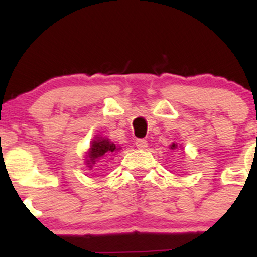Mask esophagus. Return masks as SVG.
<instances>
[{
	"instance_id": "34e87169",
	"label": "esophagus",
	"mask_w": 257,
	"mask_h": 257,
	"mask_svg": "<svg viewBox=\"0 0 257 257\" xmlns=\"http://www.w3.org/2000/svg\"><path fill=\"white\" fill-rule=\"evenodd\" d=\"M135 145H137L138 149L145 150L147 147V141L145 140V139H138V140L135 141Z\"/></svg>"
}]
</instances>
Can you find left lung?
<instances>
[{"instance_id": "left-lung-1", "label": "left lung", "mask_w": 257, "mask_h": 257, "mask_svg": "<svg viewBox=\"0 0 257 257\" xmlns=\"http://www.w3.org/2000/svg\"><path fill=\"white\" fill-rule=\"evenodd\" d=\"M170 149H172V150L178 149V145H176V144H173V145H170Z\"/></svg>"}]
</instances>
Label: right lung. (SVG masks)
Segmentation results:
<instances>
[{
  "mask_svg": "<svg viewBox=\"0 0 257 257\" xmlns=\"http://www.w3.org/2000/svg\"><path fill=\"white\" fill-rule=\"evenodd\" d=\"M117 150H118V147L116 146V144L111 143L108 139L96 137L95 140H93V143H91L89 151L87 152V159H85L87 167L91 169L95 162L111 157Z\"/></svg>",
  "mask_w": 257,
  "mask_h": 257,
  "instance_id": "right-lung-1",
  "label": "right lung"
}]
</instances>
